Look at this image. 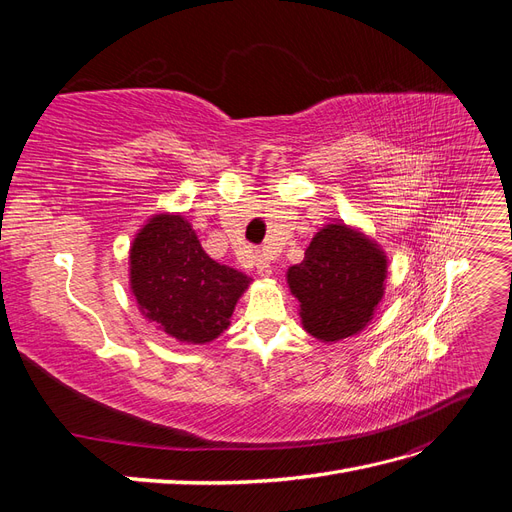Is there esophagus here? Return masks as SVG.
Segmentation results:
<instances>
[{
  "label": "esophagus",
  "instance_id": "obj_1",
  "mask_svg": "<svg viewBox=\"0 0 512 512\" xmlns=\"http://www.w3.org/2000/svg\"><path fill=\"white\" fill-rule=\"evenodd\" d=\"M254 265H256V273L260 277H269L271 275V260L265 254H256L254 256Z\"/></svg>",
  "mask_w": 512,
  "mask_h": 512
}]
</instances>
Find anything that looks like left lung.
<instances>
[{
	"instance_id": "1",
	"label": "left lung",
	"mask_w": 512,
	"mask_h": 512,
	"mask_svg": "<svg viewBox=\"0 0 512 512\" xmlns=\"http://www.w3.org/2000/svg\"><path fill=\"white\" fill-rule=\"evenodd\" d=\"M389 258L376 239L346 222L324 224L288 269L286 282L299 299L303 329L335 344L361 333L374 320L386 290Z\"/></svg>"
}]
</instances>
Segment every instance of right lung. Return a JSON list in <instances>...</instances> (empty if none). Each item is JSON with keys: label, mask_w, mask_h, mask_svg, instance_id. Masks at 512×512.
Instances as JSON below:
<instances>
[{"label": "right lung", "mask_w": 512, "mask_h": 512, "mask_svg": "<svg viewBox=\"0 0 512 512\" xmlns=\"http://www.w3.org/2000/svg\"><path fill=\"white\" fill-rule=\"evenodd\" d=\"M130 290L141 314L181 344L203 346L228 327L252 277L215 262L181 213H156L130 245Z\"/></svg>", "instance_id": "obj_1"}]
</instances>
